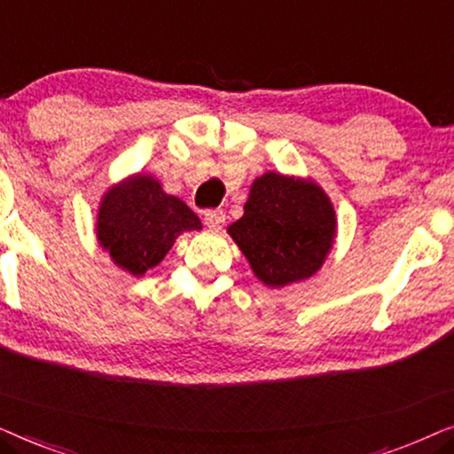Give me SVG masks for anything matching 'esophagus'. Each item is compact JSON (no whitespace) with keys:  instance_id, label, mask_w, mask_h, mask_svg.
Wrapping results in <instances>:
<instances>
[{"instance_id":"esophagus-1","label":"esophagus","mask_w":454,"mask_h":454,"mask_svg":"<svg viewBox=\"0 0 454 454\" xmlns=\"http://www.w3.org/2000/svg\"><path fill=\"white\" fill-rule=\"evenodd\" d=\"M223 223H225V213H223L221 208H215V210H207L204 213V225L208 229H213V231H219L223 227Z\"/></svg>"}]
</instances>
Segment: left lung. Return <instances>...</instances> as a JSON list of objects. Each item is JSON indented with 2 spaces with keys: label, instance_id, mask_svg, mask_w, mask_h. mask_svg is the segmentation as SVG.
I'll list each match as a JSON object with an SVG mask.
<instances>
[{
  "label": "left lung",
  "instance_id": "obj_1",
  "mask_svg": "<svg viewBox=\"0 0 454 454\" xmlns=\"http://www.w3.org/2000/svg\"><path fill=\"white\" fill-rule=\"evenodd\" d=\"M227 233L260 281L285 287L312 277L325 264L337 219L318 184L269 171L254 179L244 216Z\"/></svg>",
  "mask_w": 454,
  "mask_h": 454
}]
</instances>
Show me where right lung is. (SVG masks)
Segmentation results:
<instances>
[{"label":"right lung","mask_w":454,"mask_h":454,"mask_svg":"<svg viewBox=\"0 0 454 454\" xmlns=\"http://www.w3.org/2000/svg\"><path fill=\"white\" fill-rule=\"evenodd\" d=\"M194 229L202 223L185 202L165 194L159 179L136 173L103 196L97 239L120 269L138 277L165 258L177 235Z\"/></svg>","instance_id":"right-lung-1"}]
</instances>
